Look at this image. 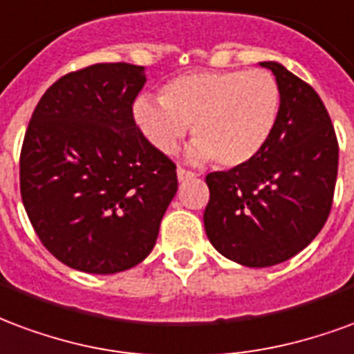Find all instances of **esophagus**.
Wrapping results in <instances>:
<instances>
[{
	"instance_id": "esophagus-1",
	"label": "esophagus",
	"mask_w": 354,
	"mask_h": 354,
	"mask_svg": "<svg viewBox=\"0 0 354 354\" xmlns=\"http://www.w3.org/2000/svg\"><path fill=\"white\" fill-rule=\"evenodd\" d=\"M194 177L196 174H192V171H188V169H185V167H177V179H179V183L188 179H194Z\"/></svg>"
}]
</instances>
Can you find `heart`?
<instances>
[{
    "label": "heart",
    "instance_id": "heart-1",
    "mask_svg": "<svg viewBox=\"0 0 354 354\" xmlns=\"http://www.w3.org/2000/svg\"><path fill=\"white\" fill-rule=\"evenodd\" d=\"M281 113V86L264 69L194 71L166 82L160 100L139 95L133 120L162 154H174L192 126V162L237 167L268 145Z\"/></svg>",
    "mask_w": 354,
    "mask_h": 354
}]
</instances>
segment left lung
I'll return each instance as SVG.
<instances>
[{"mask_svg":"<svg viewBox=\"0 0 354 354\" xmlns=\"http://www.w3.org/2000/svg\"><path fill=\"white\" fill-rule=\"evenodd\" d=\"M281 113L268 145L249 164L205 177L209 241L228 260L268 268L306 249L326 223L337 177V139L308 82L277 62Z\"/></svg>","mask_w":354,"mask_h":354,"instance_id":"left-lung-1","label":"left lung"}]
</instances>
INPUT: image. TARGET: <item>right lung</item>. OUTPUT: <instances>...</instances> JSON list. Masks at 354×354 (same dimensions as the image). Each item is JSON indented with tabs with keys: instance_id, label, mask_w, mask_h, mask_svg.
<instances>
[{
	"instance_id": "obj_1",
	"label": "right lung",
	"mask_w": 354,
	"mask_h": 354,
	"mask_svg": "<svg viewBox=\"0 0 354 354\" xmlns=\"http://www.w3.org/2000/svg\"><path fill=\"white\" fill-rule=\"evenodd\" d=\"M145 82V68L131 64L64 75L26 131V213L48 252L79 272L109 275L143 262L177 192L175 164L133 120Z\"/></svg>"
}]
</instances>
